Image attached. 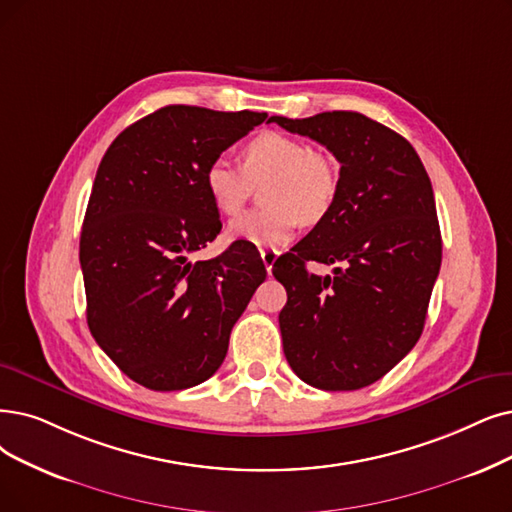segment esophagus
Here are the masks:
<instances>
[{
  "mask_svg": "<svg viewBox=\"0 0 512 512\" xmlns=\"http://www.w3.org/2000/svg\"><path fill=\"white\" fill-rule=\"evenodd\" d=\"M277 256H279L277 250H271V248H262V250H260V258H262V262H264V267H267V273H269V275H271V271H273V264H275Z\"/></svg>",
  "mask_w": 512,
  "mask_h": 512,
  "instance_id": "34e87169",
  "label": "esophagus"
}]
</instances>
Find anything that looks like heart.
<instances>
[{
    "instance_id": "b5f03b06",
    "label": "heart",
    "mask_w": 512,
    "mask_h": 512,
    "mask_svg": "<svg viewBox=\"0 0 512 512\" xmlns=\"http://www.w3.org/2000/svg\"><path fill=\"white\" fill-rule=\"evenodd\" d=\"M241 163L218 155L203 170V187L222 216H237L254 187L269 182L262 191L267 208L231 222L233 239L277 248L294 237L300 220L315 224L330 212L338 193V166L311 142L262 132L245 142Z\"/></svg>"
}]
</instances>
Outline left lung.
<instances>
[{
    "label": "left lung",
    "mask_w": 512,
    "mask_h": 512,
    "mask_svg": "<svg viewBox=\"0 0 512 512\" xmlns=\"http://www.w3.org/2000/svg\"><path fill=\"white\" fill-rule=\"evenodd\" d=\"M271 121L340 161L330 212L273 264L288 292L283 353L306 384L357 391L391 372L424 330L441 269L431 178L410 142L361 113ZM309 259L336 263L335 275L309 274Z\"/></svg>",
    "instance_id": "obj_1"
}]
</instances>
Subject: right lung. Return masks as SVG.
I'll use <instances>...</instances> for the list:
<instances>
[{"label":"right lung","instance_id":"right-lung-1","mask_svg":"<svg viewBox=\"0 0 512 512\" xmlns=\"http://www.w3.org/2000/svg\"><path fill=\"white\" fill-rule=\"evenodd\" d=\"M264 119L170 105L126 128L100 161L79 239L88 327L119 370L151 391L208 380L267 277L248 243L191 260L222 229L203 170Z\"/></svg>","mask_w":512,"mask_h":512}]
</instances>
